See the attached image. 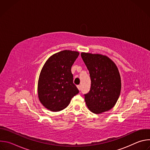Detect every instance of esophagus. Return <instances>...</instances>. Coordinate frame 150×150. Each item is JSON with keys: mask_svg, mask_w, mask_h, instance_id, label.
Listing matches in <instances>:
<instances>
[{"mask_svg": "<svg viewBox=\"0 0 150 150\" xmlns=\"http://www.w3.org/2000/svg\"><path fill=\"white\" fill-rule=\"evenodd\" d=\"M77 88H78V90H79V91H81V85H77Z\"/></svg>", "mask_w": 150, "mask_h": 150, "instance_id": "34e87169", "label": "esophagus"}]
</instances>
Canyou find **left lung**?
I'll list each match as a JSON object with an SVG mask.
<instances>
[{
  "label": "left lung",
  "mask_w": 150,
  "mask_h": 150,
  "mask_svg": "<svg viewBox=\"0 0 150 150\" xmlns=\"http://www.w3.org/2000/svg\"><path fill=\"white\" fill-rule=\"evenodd\" d=\"M81 55L91 81L90 92L84 95L87 108L95 114L110 110L121 91V78L117 66L105 55L84 52Z\"/></svg>",
  "instance_id": "left-lung-1"
}]
</instances>
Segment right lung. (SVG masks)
<instances>
[{
	"mask_svg": "<svg viewBox=\"0 0 150 150\" xmlns=\"http://www.w3.org/2000/svg\"><path fill=\"white\" fill-rule=\"evenodd\" d=\"M79 54L76 51L63 50L51 56L42 67L38 81V97L48 110H63L79 93L71 72V67Z\"/></svg>",
	"mask_w": 150,
	"mask_h": 150,
	"instance_id": "1",
	"label": "right lung"
}]
</instances>
